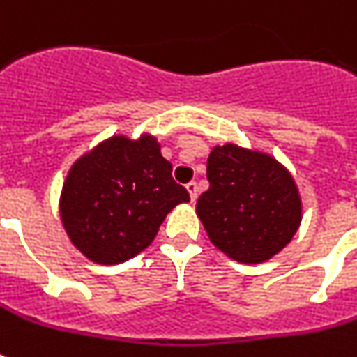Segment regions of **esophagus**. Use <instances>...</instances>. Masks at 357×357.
<instances>
[{
    "label": "esophagus",
    "mask_w": 357,
    "mask_h": 357,
    "mask_svg": "<svg viewBox=\"0 0 357 357\" xmlns=\"http://www.w3.org/2000/svg\"><path fill=\"white\" fill-rule=\"evenodd\" d=\"M187 190H189L190 200L195 202L196 198H198V183H196V181H189V183H187Z\"/></svg>",
    "instance_id": "obj_1"
}]
</instances>
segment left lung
Here are the masks:
<instances>
[{
    "label": "left lung",
    "mask_w": 357,
    "mask_h": 357,
    "mask_svg": "<svg viewBox=\"0 0 357 357\" xmlns=\"http://www.w3.org/2000/svg\"><path fill=\"white\" fill-rule=\"evenodd\" d=\"M209 189L196 202L211 243L241 263L271 259L291 243L302 202L291 174L266 153L215 146L207 159Z\"/></svg>",
    "instance_id": "8db88e82"
}]
</instances>
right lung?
Returning a JSON list of instances; mask_svg holds the SVG:
<instances>
[{"label":"right lung","instance_id":"obj_1","mask_svg":"<svg viewBox=\"0 0 357 357\" xmlns=\"http://www.w3.org/2000/svg\"><path fill=\"white\" fill-rule=\"evenodd\" d=\"M189 200L153 137H113L72 167L61 218L75 248L94 263L114 265L142 252L168 213Z\"/></svg>","mask_w":357,"mask_h":357}]
</instances>
